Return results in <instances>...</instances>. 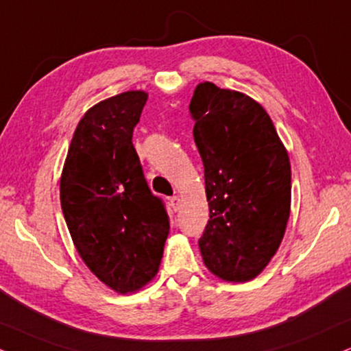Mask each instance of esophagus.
Instances as JSON below:
<instances>
[{
  "instance_id": "esophagus-1",
  "label": "esophagus",
  "mask_w": 351,
  "mask_h": 351,
  "mask_svg": "<svg viewBox=\"0 0 351 351\" xmlns=\"http://www.w3.org/2000/svg\"><path fill=\"white\" fill-rule=\"evenodd\" d=\"M171 206H172V210L174 211H177L179 210V206H180V197H177V195H174V197H171Z\"/></svg>"
}]
</instances>
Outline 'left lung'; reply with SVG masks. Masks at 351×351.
<instances>
[{"mask_svg": "<svg viewBox=\"0 0 351 351\" xmlns=\"http://www.w3.org/2000/svg\"><path fill=\"white\" fill-rule=\"evenodd\" d=\"M205 167L210 219L198 239L221 280L257 276L278 250L291 206V166L265 109L252 97L200 83L189 106Z\"/></svg>", "mask_w": 351, "mask_h": 351, "instance_id": "1", "label": "left lung"}]
</instances>
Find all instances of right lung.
I'll return each instance as SVG.
<instances>
[{
  "label": "right lung",
  "instance_id": "obj_1",
  "mask_svg": "<svg viewBox=\"0 0 351 351\" xmlns=\"http://www.w3.org/2000/svg\"><path fill=\"white\" fill-rule=\"evenodd\" d=\"M146 101L145 90H127L90 107L75 130L60 180L77 254L120 295L154 278L169 234L166 206L149 190L132 141Z\"/></svg>",
  "mask_w": 351,
  "mask_h": 351
}]
</instances>
